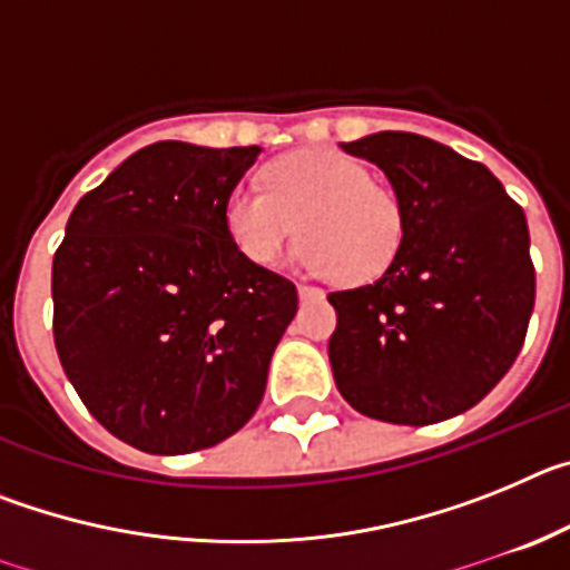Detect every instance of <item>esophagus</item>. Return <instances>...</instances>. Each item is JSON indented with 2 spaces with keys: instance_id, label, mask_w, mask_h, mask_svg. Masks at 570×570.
I'll list each match as a JSON object with an SVG mask.
<instances>
[{
  "instance_id": "esophagus-1",
  "label": "esophagus",
  "mask_w": 570,
  "mask_h": 570,
  "mask_svg": "<svg viewBox=\"0 0 570 570\" xmlns=\"http://www.w3.org/2000/svg\"><path fill=\"white\" fill-rule=\"evenodd\" d=\"M299 296L302 299H320L322 288H316V285H299Z\"/></svg>"
}]
</instances>
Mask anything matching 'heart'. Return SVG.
Listing matches in <instances>:
<instances>
[{"label": "heart", "mask_w": 570, "mask_h": 570, "mask_svg": "<svg viewBox=\"0 0 570 570\" xmlns=\"http://www.w3.org/2000/svg\"><path fill=\"white\" fill-rule=\"evenodd\" d=\"M225 225L256 265H274L291 242L334 282L360 285L385 274L405 234V208L391 185L334 150H296L262 170V190L228 196Z\"/></svg>", "instance_id": "1"}]
</instances>
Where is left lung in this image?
<instances>
[{
    "label": "left lung",
    "instance_id": "obj_1",
    "mask_svg": "<svg viewBox=\"0 0 570 570\" xmlns=\"http://www.w3.org/2000/svg\"><path fill=\"white\" fill-rule=\"evenodd\" d=\"M342 150L385 170L405 234L380 279L328 294L336 387L371 420H451L491 394L525 342L537 294L525 214L485 165L425 136L382 130Z\"/></svg>",
    "mask_w": 570,
    "mask_h": 570
}]
</instances>
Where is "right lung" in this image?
<instances>
[{
	"label": "right lung",
	"mask_w": 570,
	"mask_h": 570,
	"mask_svg": "<svg viewBox=\"0 0 570 570\" xmlns=\"http://www.w3.org/2000/svg\"><path fill=\"white\" fill-rule=\"evenodd\" d=\"M259 148L156 142L73 208L53 254V342L94 420L145 454L236 434L265 394L296 285L236 248L225 205Z\"/></svg>",
	"instance_id": "right-lung-1"
}]
</instances>
